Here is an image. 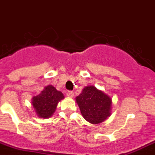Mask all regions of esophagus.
<instances>
[{"mask_svg":"<svg viewBox=\"0 0 155 155\" xmlns=\"http://www.w3.org/2000/svg\"><path fill=\"white\" fill-rule=\"evenodd\" d=\"M66 95L68 97H70V98H72L73 96H74V92H72V91H68V92H66Z\"/></svg>","mask_w":155,"mask_h":155,"instance_id":"1","label":"esophagus"}]
</instances>
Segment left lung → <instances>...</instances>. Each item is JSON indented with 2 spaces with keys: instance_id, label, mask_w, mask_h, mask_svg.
Instances as JSON below:
<instances>
[{
  "instance_id": "1",
  "label": "left lung",
  "mask_w": 155,
  "mask_h": 155,
  "mask_svg": "<svg viewBox=\"0 0 155 155\" xmlns=\"http://www.w3.org/2000/svg\"><path fill=\"white\" fill-rule=\"evenodd\" d=\"M76 101L83 117L90 123H101L110 116L111 98L93 86L85 87Z\"/></svg>"
}]
</instances>
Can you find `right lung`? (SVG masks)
<instances>
[{
	"label": "right lung",
	"mask_w": 155,
	"mask_h": 155,
	"mask_svg": "<svg viewBox=\"0 0 155 155\" xmlns=\"http://www.w3.org/2000/svg\"><path fill=\"white\" fill-rule=\"evenodd\" d=\"M64 98L63 94L53 86L45 87L39 95L33 98L32 104L38 116L47 119L54 113L58 102Z\"/></svg>",
	"instance_id": "1"
}]
</instances>
